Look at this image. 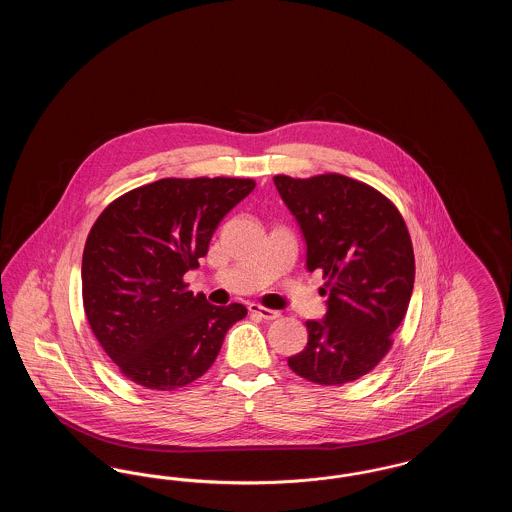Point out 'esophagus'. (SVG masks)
Instances as JSON below:
<instances>
[{"label":"esophagus","instance_id":"1","mask_svg":"<svg viewBox=\"0 0 512 512\" xmlns=\"http://www.w3.org/2000/svg\"><path fill=\"white\" fill-rule=\"evenodd\" d=\"M249 313H251V315H257V317L263 318V320H276V318L280 317L278 311L261 307V305H257V303H251V305H249Z\"/></svg>","mask_w":512,"mask_h":512}]
</instances>
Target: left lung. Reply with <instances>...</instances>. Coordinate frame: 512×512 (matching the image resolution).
I'll return each instance as SVG.
<instances>
[{
  "mask_svg": "<svg viewBox=\"0 0 512 512\" xmlns=\"http://www.w3.org/2000/svg\"><path fill=\"white\" fill-rule=\"evenodd\" d=\"M274 186L307 244V270H320L326 317L307 320L309 341L288 359L293 372L322 386L368 374L390 351L414 284L405 220L388 197L343 174L292 178Z\"/></svg>",
  "mask_w": 512,
  "mask_h": 512,
  "instance_id": "left-lung-1",
  "label": "left lung"
}]
</instances>
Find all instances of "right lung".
Segmentation results:
<instances>
[{
    "mask_svg": "<svg viewBox=\"0 0 512 512\" xmlns=\"http://www.w3.org/2000/svg\"><path fill=\"white\" fill-rule=\"evenodd\" d=\"M251 178H163L115 199L82 255V299L94 336L122 374L169 391L203 376L240 303L211 305L186 290L220 224L253 192Z\"/></svg>",
    "mask_w": 512,
    "mask_h": 512,
    "instance_id": "obj_1",
    "label": "right lung"
}]
</instances>
